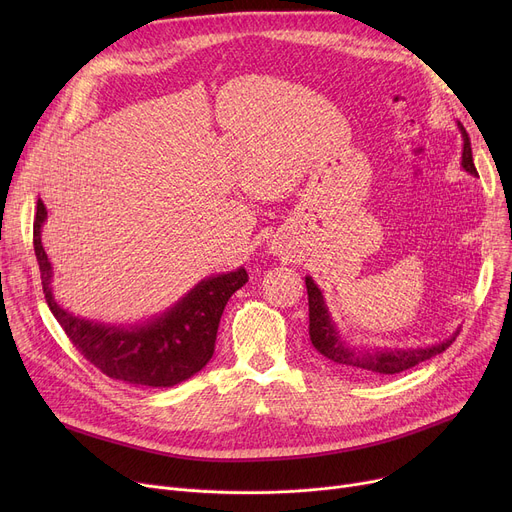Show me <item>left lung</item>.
I'll list each match as a JSON object with an SVG mask.
<instances>
[{"instance_id":"8db88e82","label":"left lung","mask_w":512,"mask_h":512,"mask_svg":"<svg viewBox=\"0 0 512 512\" xmlns=\"http://www.w3.org/2000/svg\"><path fill=\"white\" fill-rule=\"evenodd\" d=\"M463 134V161L461 166L477 176L475 164H473V153H471V141L469 134L459 124ZM307 294H309V336L311 344L317 348L319 355H324L330 363H334L340 371L359 375V378H371V375H394L400 371H407L427 359H432L456 340L459 332L452 334L448 340L423 346V348H357L346 344L342 336L336 330V324L330 317V311L326 307L324 294L317 288V284L307 276Z\"/></svg>"}]
</instances>
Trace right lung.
Masks as SVG:
<instances>
[{
    "label": "right lung",
    "instance_id": "obj_1",
    "mask_svg": "<svg viewBox=\"0 0 512 512\" xmlns=\"http://www.w3.org/2000/svg\"><path fill=\"white\" fill-rule=\"evenodd\" d=\"M47 220L37 201L33 245L41 270L45 301L80 355L107 378L132 386L170 388L201 371L215 351L220 317L232 294L249 282L245 267L201 280L166 313L137 326H107L76 317L58 305L51 292V263L41 242Z\"/></svg>",
    "mask_w": 512,
    "mask_h": 512
}]
</instances>
